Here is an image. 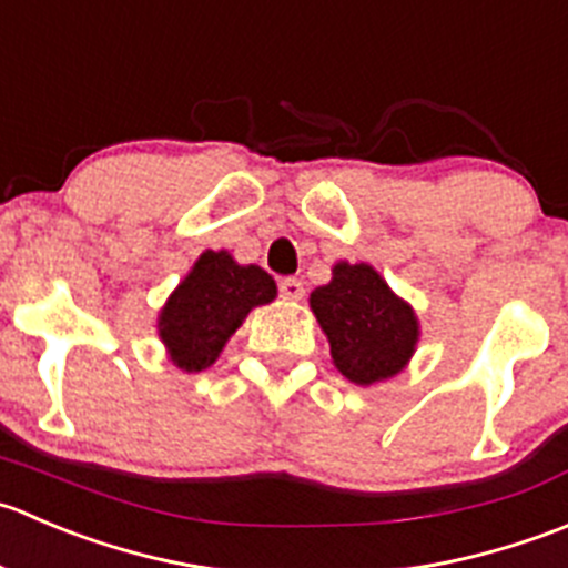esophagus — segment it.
<instances>
[{"instance_id":"esophagus-1","label":"esophagus","mask_w":568,"mask_h":568,"mask_svg":"<svg viewBox=\"0 0 568 568\" xmlns=\"http://www.w3.org/2000/svg\"><path fill=\"white\" fill-rule=\"evenodd\" d=\"M278 292H282V297L286 301H301L303 297V282L301 278H282V284H278Z\"/></svg>"}]
</instances>
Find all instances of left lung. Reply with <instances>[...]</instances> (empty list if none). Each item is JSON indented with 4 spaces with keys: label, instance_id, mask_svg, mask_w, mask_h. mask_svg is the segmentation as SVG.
I'll return each mask as SVG.
<instances>
[{
    "label": "left lung",
    "instance_id": "obj_1",
    "mask_svg": "<svg viewBox=\"0 0 568 568\" xmlns=\"http://www.w3.org/2000/svg\"><path fill=\"white\" fill-rule=\"evenodd\" d=\"M308 306L328 336L336 369L353 384L392 378L414 356L417 314L367 262H336L331 282L308 295Z\"/></svg>",
    "mask_w": 568,
    "mask_h": 568
}]
</instances>
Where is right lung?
<instances>
[{
	"instance_id": "obj_1",
	"label": "right lung",
	"mask_w": 568,
	"mask_h": 568,
	"mask_svg": "<svg viewBox=\"0 0 568 568\" xmlns=\"http://www.w3.org/2000/svg\"><path fill=\"white\" fill-rule=\"evenodd\" d=\"M273 297L276 282L260 265H237L229 251H204L156 320L168 358L184 373H201L215 364L251 308Z\"/></svg>"
}]
</instances>
